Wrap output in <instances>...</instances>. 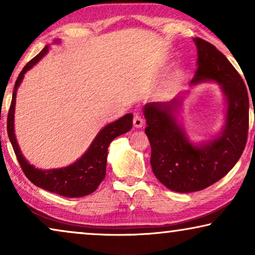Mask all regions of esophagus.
Here are the masks:
<instances>
[{"label": "esophagus", "instance_id": "1", "mask_svg": "<svg viewBox=\"0 0 255 255\" xmlns=\"http://www.w3.org/2000/svg\"><path fill=\"white\" fill-rule=\"evenodd\" d=\"M133 125L134 128H141L142 125H144V120H142V117L140 116V115H135V116L133 117Z\"/></svg>", "mask_w": 255, "mask_h": 255}]
</instances>
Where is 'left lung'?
Instances as JSON below:
<instances>
[{
	"mask_svg": "<svg viewBox=\"0 0 255 255\" xmlns=\"http://www.w3.org/2000/svg\"><path fill=\"white\" fill-rule=\"evenodd\" d=\"M194 41L197 69L191 85L207 80L218 82L228 102L221 134L201 146L190 144L177 123V99L144 108L152 170L163 186L177 193L202 190L224 177L242 156L249 133L250 101L242 76L214 45L202 38Z\"/></svg>",
	"mask_w": 255,
	"mask_h": 255,
	"instance_id": "8db88e82",
	"label": "left lung"
}]
</instances>
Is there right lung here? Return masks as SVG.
I'll return each mask as SVG.
<instances>
[{
  "label": "right lung",
  "mask_w": 255,
  "mask_h": 255,
  "mask_svg": "<svg viewBox=\"0 0 255 255\" xmlns=\"http://www.w3.org/2000/svg\"><path fill=\"white\" fill-rule=\"evenodd\" d=\"M48 46H45L32 60L25 65V67L19 73L13 87L12 100L8 111V120H6V131L10 141H11L13 152L17 156L22 170L25 176L32 182L34 186L43 188V189L55 193L65 197H82L86 195L94 193L106 177L107 172V156L108 147L110 142L118 135L130 131L132 128V118L133 115L127 114L114 123L108 124L96 135L92 145L87 149V152L75 161L73 165L58 169L41 170L34 168L24 158L22 152L17 144L13 130V116H15V103L17 88L22 82L24 74L32 68L45 54L47 53Z\"/></svg>",
  "instance_id": "add662e5"
}]
</instances>
